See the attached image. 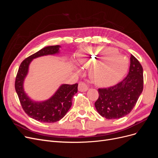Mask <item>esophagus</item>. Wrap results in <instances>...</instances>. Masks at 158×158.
<instances>
[{"label": "esophagus", "instance_id": "34e87169", "mask_svg": "<svg viewBox=\"0 0 158 158\" xmlns=\"http://www.w3.org/2000/svg\"><path fill=\"white\" fill-rule=\"evenodd\" d=\"M88 85L84 82H80L78 84V90L80 92H85L88 89Z\"/></svg>", "mask_w": 158, "mask_h": 158}]
</instances>
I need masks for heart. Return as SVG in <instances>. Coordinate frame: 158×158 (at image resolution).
<instances>
[{
	"label": "heart",
	"instance_id": "1",
	"mask_svg": "<svg viewBox=\"0 0 158 158\" xmlns=\"http://www.w3.org/2000/svg\"><path fill=\"white\" fill-rule=\"evenodd\" d=\"M86 60L81 59L80 61L82 63L85 62L86 64L94 63L90 70V77L95 84L102 86H109L117 83L125 74L128 67L127 61L122 56H112L118 53L115 49L89 48ZM103 56L108 57L98 62L100 58Z\"/></svg>",
	"mask_w": 158,
	"mask_h": 158
}]
</instances>
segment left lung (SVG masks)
<instances>
[{"mask_svg": "<svg viewBox=\"0 0 158 158\" xmlns=\"http://www.w3.org/2000/svg\"><path fill=\"white\" fill-rule=\"evenodd\" d=\"M130 68L121 82L109 88H99V98L95 107L100 115L117 119L130 113L144 87L143 69L135 56L131 55Z\"/></svg>", "mask_w": 158, "mask_h": 158, "instance_id": "1", "label": "left lung"}]
</instances>
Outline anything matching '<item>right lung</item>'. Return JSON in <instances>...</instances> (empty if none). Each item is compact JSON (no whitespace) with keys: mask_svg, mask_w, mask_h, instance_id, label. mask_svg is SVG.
I'll return each mask as SVG.
<instances>
[{"mask_svg":"<svg viewBox=\"0 0 158 158\" xmlns=\"http://www.w3.org/2000/svg\"><path fill=\"white\" fill-rule=\"evenodd\" d=\"M59 45L48 46L23 60L15 80V89L23 111L31 118L41 123H55L63 118L72 106V98L78 92V84H63L49 99L41 103L32 102L25 94L23 82L31 61L37 57L53 55L59 52Z\"/></svg>","mask_w":158,"mask_h":158,"instance_id":"add662e5","label":"right lung"}]
</instances>
